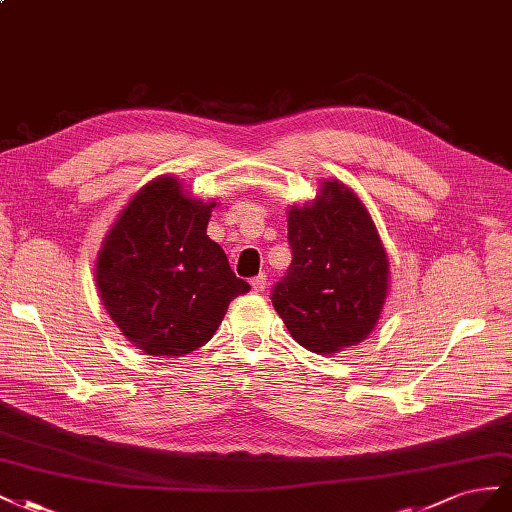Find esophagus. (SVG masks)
<instances>
[{"label":"esophagus","instance_id":"obj_1","mask_svg":"<svg viewBox=\"0 0 512 512\" xmlns=\"http://www.w3.org/2000/svg\"><path fill=\"white\" fill-rule=\"evenodd\" d=\"M251 285H253L255 291H266V287H268V276H266V274L255 276V279L251 281Z\"/></svg>","mask_w":512,"mask_h":512}]
</instances>
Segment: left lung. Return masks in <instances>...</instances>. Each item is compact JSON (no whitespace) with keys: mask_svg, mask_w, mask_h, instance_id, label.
<instances>
[{"mask_svg":"<svg viewBox=\"0 0 512 512\" xmlns=\"http://www.w3.org/2000/svg\"><path fill=\"white\" fill-rule=\"evenodd\" d=\"M291 266L272 289L289 334L313 354L358 345L382 317L390 261L367 206L341 180H324L313 201L287 208Z\"/></svg>","mask_w":512,"mask_h":512,"instance_id":"1","label":"left lung"}]
</instances>
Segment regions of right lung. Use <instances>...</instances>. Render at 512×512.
I'll return each instance as SVG.
<instances>
[{"instance_id":"obj_1","label":"right lung","mask_w":512,"mask_h":512,"mask_svg":"<svg viewBox=\"0 0 512 512\" xmlns=\"http://www.w3.org/2000/svg\"><path fill=\"white\" fill-rule=\"evenodd\" d=\"M216 199L188 193L175 175H158L115 218L94 276L107 315L148 356L178 358L206 345L233 298L251 285L208 238Z\"/></svg>"}]
</instances>
